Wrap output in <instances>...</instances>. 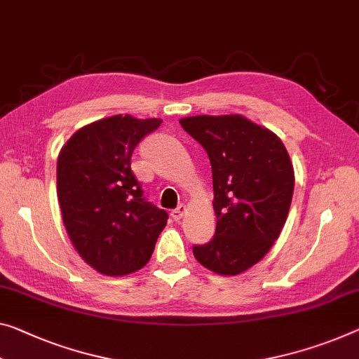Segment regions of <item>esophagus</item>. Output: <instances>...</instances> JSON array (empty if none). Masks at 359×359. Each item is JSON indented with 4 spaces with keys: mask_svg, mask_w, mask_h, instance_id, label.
<instances>
[{
    "mask_svg": "<svg viewBox=\"0 0 359 359\" xmlns=\"http://www.w3.org/2000/svg\"><path fill=\"white\" fill-rule=\"evenodd\" d=\"M184 213H186V205H183V203H181L178 208H175V210H172V213H170V217H172V219H175V222H180V219L184 217Z\"/></svg>",
    "mask_w": 359,
    "mask_h": 359,
    "instance_id": "esophagus-1",
    "label": "esophagus"
}]
</instances>
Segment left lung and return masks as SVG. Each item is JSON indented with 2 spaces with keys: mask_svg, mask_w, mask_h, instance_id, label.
I'll return each mask as SVG.
<instances>
[{
  "mask_svg": "<svg viewBox=\"0 0 359 359\" xmlns=\"http://www.w3.org/2000/svg\"><path fill=\"white\" fill-rule=\"evenodd\" d=\"M180 123L205 149L213 178L217 229L192 252L210 271L236 276L260 262L284 228L295 184L290 157L273 131L242 115Z\"/></svg>",
  "mask_w": 359,
  "mask_h": 359,
  "instance_id": "1",
  "label": "left lung"
}]
</instances>
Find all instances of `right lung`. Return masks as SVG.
<instances>
[{
  "label": "right lung",
  "mask_w": 359,
  "mask_h": 359,
  "mask_svg": "<svg viewBox=\"0 0 359 359\" xmlns=\"http://www.w3.org/2000/svg\"><path fill=\"white\" fill-rule=\"evenodd\" d=\"M161 118L114 115L80 128L57 157L64 226L83 260L106 276L141 269L168 215L144 197L131 156Z\"/></svg>",
  "instance_id": "obj_1"
}]
</instances>
